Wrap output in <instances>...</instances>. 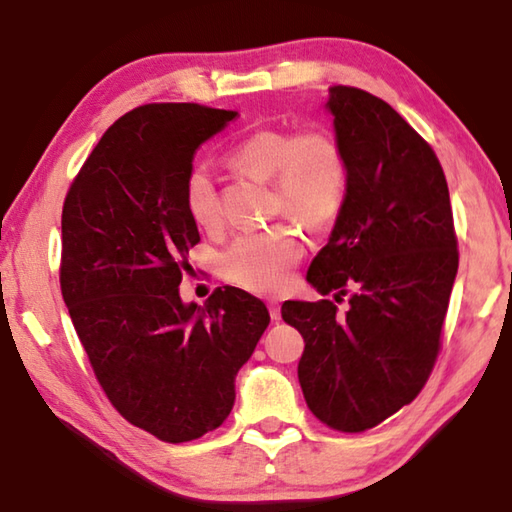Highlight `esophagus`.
Segmentation results:
<instances>
[{
	"label": "esophagus",
	"mask_w": 512,
	"mask_h": 512,
	"mask_svg": "<svg viewBox=\"0 0 512 512\" xmlns=\"http://www.w3.org/2000/svg\"><path fill=\"white\" fill-rule=\"evenodd\" d=\"M268 314H271L273 320H280V318H282L280 305H277V302H268Z\"/></svg>",
	"instance_id": "1"
}]
</instances>
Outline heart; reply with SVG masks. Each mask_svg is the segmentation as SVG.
<instances>
[{"mask_svg": "<svg viewBox=\"0 0 512 512\" xmlns=\"http://www.w3.org/2000/svg\"><path fill=\"white\" fill-rule=\"evenodd\" d=\"M228 164L239 176L268 180L273 189L271 214L291 216L320 228L341 212L348 192V162L339 140L323 128H257L228 151ZM185 210L198 228L221 225V203L210 173L194 167L185 178ZM305 244L291 225L246 232L219 255L225 280L253 293H277L291 282Z\"/></svg>", "mask_w": 512, "mask_h": 512, "instance_id": "obj_1", "label": "heart"}]
</instances>
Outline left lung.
<instances>
[{"mask_svg": "<svg viewBox=\"0 0 512 512\" xmlns=\"http://www.w3.org/2000/svg\"><path fill=\"white\" fill-rule=\"evenodd\" d=\"M348 192L307 280L332 300L282 305L305 339L298 379L309 411L361 433L411 404L436 366L458 271L445 171L397 112L366 90L329 88Z\"/></svg>", "mask_w": 512, "mask_h": 512, "instance_id": "left-lung-1", "label": "left lung"}]
</instances>
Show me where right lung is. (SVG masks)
<instances>
[{
	"mask_svg": "<svg viewBox=\"0 0 512 512\" xmlns=\"http://www.w3.org/2000/svg\"><path fill=\"white\" fill-rule=\"evenodd\" d=\"M235 110L146 103L112 124L63 203L60 291L103 393L162 443L221 427L235 375L271 323L266 305L219 287L183 305L180 280L201 235L185 210L196 151Z\"/></svg>",
	"mask_w": 512,
	"mask_h": 512,
	"instance_id": "right-lung-1",
	"label": "right lung"
}]
</instances>
